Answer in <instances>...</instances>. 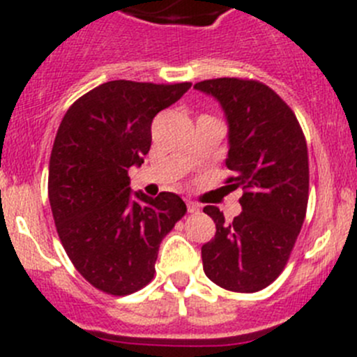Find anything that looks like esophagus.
Returning <instances> with one entry per match:
<instances>
[{
    "mask_svg": "<svg viewBox=\"0 0 357 357\" xmlns=\"http://www.w3.org/2000/svg\"><path fill=\"white\" fill-rule=\"evenodd\" d=\"M186 207H188L190 214H197L200 211L199 204H195V202H186Z\"/></svg>",
    "mask_w": 357,
    "mask_h": 357,
    "instance_id": "esophagus-1",
    "label": "esophagus"
}]
</instances>
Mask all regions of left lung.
<instances>
[{
	"label": "left lung",
	"instance_id": "obj_1",
	"mask_svg": "<svg viewBox=\"0 0 357 357\" xmlns=\"http://www.w3.org/2000/svg\"><path fill=\"white\" fill-rule=\"evenodd\" d=\"M219 102L228 122L229 190L242 188V212L226 222L214 205L204 212L215 235L202 245L204 271L231 291L252 294L285 268L305 218L307 145L290 107L266 84L219 77L193 86Z\"/></svg>",
	"mask_w": 357,
	"mask_h": 357
}]
</instances>
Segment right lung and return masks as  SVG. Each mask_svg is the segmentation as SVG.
I'll list each match as a JSON object with an SVG mask.
<instances>
[{
  "label": "right lung",
  "instance_id": "right-lung-1",
  "mask_svg": "<svg viewBox=\"0 0 357 357\" xmlns=\"http://www.w3.org/2000/svg\"><path fill=\"white\" fill-rule=\"evenodd\" d=\"M190 86L109 81L72 103L60 122L50 205L68 259L98 290L129 295L152 282L162 238L185 215L176 193H132L128 171L149 153L153 117Z\"/></svg>",
  "mask_w": 357,
  "mask_h": 357
}]
</instances>
